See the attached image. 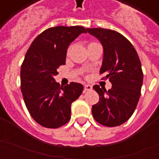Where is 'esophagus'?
<instances>
[{
    "mask_svg": "<svg viewBox=\"0 0 159 159\" xmlns=\"http://www.w3.org/2000/svg\"><path fill=\"white\" fill-rule=\"evenodd\" d=\"M92 89H93V87L91 86V85H89V84L84 85V92H86V91H90V90H92Z\"/></svg>",
    "mask_w": 159,
    "mask_h": 159,
    "instance_id": "1",
    "label": "esophagus"
}]
</instances>
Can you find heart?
Here are the masks:
<instances>
[{
  "mask_svg": "<svg viewBox=\"0 0 159 159\" xmlns=\"http://www.w3.org/2000/svg\"><path fill=\"white\" fill-rule=\"evenodd\" d=\"M69 50H70V49H69ZM69 50H68V52H69Z\"/></svg>",
  "mask_w": 159,
  "mask_h": 159,
  "instance_id": "1",
  "label": "heart"
}]
</instances>
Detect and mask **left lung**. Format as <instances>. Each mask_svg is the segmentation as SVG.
<instances>
[{
    "instance_id": "obj_1",
    "label": "left lung",
    "mask_w": 159,
    "mask_h": 159,
    "mask_svg": "<svg viewBox=\"0 0 159 159\" xmlns=\"http://www.w3.org/2000/svg\"><path fill=\"white\" fill-rule=\"evenodd\" d=\"M86 30L103 46L100 72L112 84L107 91L99 85L93 87L100 96L92 107L93 117L104 126H119L133 115L140 99L143 83L140 60L131 42L120 33L103 28Z\"/></svg>"
}]
</instances>
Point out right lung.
I'll use <instances>...</instances> for the list:
<instances>
[{
  "label": "right lung",
  "instance_id": "add662e5",
  "mask_svg": "<svg viewBox=\"0 0 159 159\" xmlns=\"http://www.w3.org/2000/svg\"><path fill=\"white\" fill-rule=\"evenodd\" d=\"M87 30L83 26H56L46 30L33 41L21 66L20 82L25 103L30 116L40 125L56 129L69 122L73 101L83 86L56 83L57 70L66 64L67 48Z\"/></svg>",
  "mask_w": 159,
  "mask_h": 159
}]
</instances>
